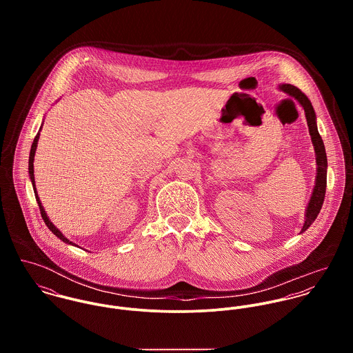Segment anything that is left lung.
<instances>
[{
	"label": "left lung",
	"mask_w": 353,
	"mask_h": 353,
	"mask_svg": "<svg viewBox=\"0 0 353 353\" xmlns=\"http://www.w3.org/2000/svg\"><path fill=\"white\" fill-rule=\"evenodd\" d=\"M279 90L288 94L294 99H296L298 103L302 105L304 114H305L311 141H312V145H314V151H315L316 176H315V185H314V189H312V194L310 197V201H308V205L305 208V213H304V224H303L302 231H301V232H304L315 221V219H316V216H318V213L322 208L323 200H325L327 159H326V151H325L322 137L319 136V132H318V128H316V115H315V111H314V107H312L311 101H308V98L295 85L280 84Z\"/></svg>",
	"instance_id": "left-lung-1"
}]
</instances>
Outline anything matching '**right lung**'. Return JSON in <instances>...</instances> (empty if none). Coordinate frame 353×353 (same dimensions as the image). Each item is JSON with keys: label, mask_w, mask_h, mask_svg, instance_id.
Segmentation results:
<instances>
[{"label": "right lung", "mask_w": 353, "mask_h": 353, "mask_svg": "<svg viewBox=\"0 0 353 353\" xmlns=\"http://www.w3.org/2000/svg\"><path fill=\"white\" fill-rule=\"evenodd\" d=\"M41 129H42V126H41ZM41 129H39V132H41ZM39 132H38V134L35 136V139H34V143H32V145H31V151H30V159H28V174H30V179H31V183H32V188H34V193H35V199H37V201H38V205H39V209H41V214H42V219L45 220V223H46V225L49 227V230H50L51 232L57 236V238H59L62 242H65V243H68V245H73V246H77V245H74L73 242H70L52 223L50 221V219H49V216H48V213H46V210H45V208H43V205H42V202L39 200V197H38V193H37V188H35V176H34V157H35V151H37V147H38V141H39ZM79 248V246H77Z\"/></svg>", "instance_id": "1"}]
</instances>
